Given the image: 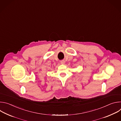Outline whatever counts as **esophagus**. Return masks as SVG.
Masks as SVG:
<instances>
[{
  "mask_svg": "<svg viewBox=\"0 0 121 121\" xmlns=\"http://www.w3.org/2000/svg\"><path fill=\"white\" fill-rule=\"evenodd\" d=\"M61 64H65V61H64V60H62V61H61Z\"/></svg>",
  "mask_w": 121,
  "mask_h": 121,
  "instance_id": "esophagus-1",
  "label": "esophagus"
}]
</instances>
